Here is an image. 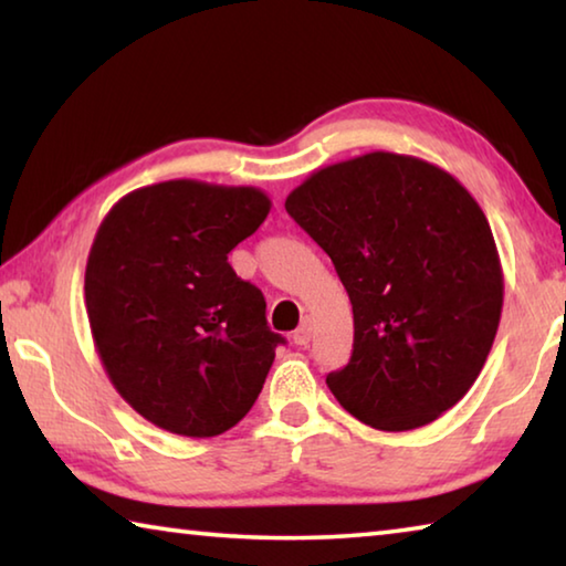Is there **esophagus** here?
<instances>
[{
    "mask_svg": "<svg viewBox=\"0 0 566 566\" xmlns=\"http://www.w3.org/2000/svg\"><path fill=\"white\" fill-rule=\"evenodd\" d=\"M292 339H294V344H300V347H306V344L312 342V322H310V319L302 322L300 329L294 332Z\"/></svg>",
    "mask_w": 566,
    "mask_h": 566,
    "instance_id": "34e87169",
    "label": "esophagus"
}]
</instances>
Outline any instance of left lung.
<instances>
[{"instance_id":"8db88e82","label":"left lung","mask_w":566,"mask_h":566,"mask_svg":"<svg viewBox=\"0 0 566 566\" xmlns=\"http://www.w3.org/2000/svg\"><path fill=\"white\" fill-rule=\"evenodd\" d=\"M284 207L352 302V357L327 375L339 405L385 432L454 407L484 367L504 300L474 197L424 159L371 151L314 171Z\"/></svg>"}]
</instances>
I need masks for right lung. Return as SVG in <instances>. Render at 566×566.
Returning a JSON list of instances; mask_svg holds the SVG:
<instances>
[{
  "mask_svg": "<svg viewBox=\"0 0 566 566\" xmlns=\"http://www.w3.org/2000/svg\"><path fill=\"white\" fill-rule=\"evenodd\" d=\"M254 187L171 179L109 209L94 237L84 302L114 389L181 437L232 429L260 397L282 334L227 254L270 214Z\"/></svg>",
  "mask_w": 566,
  "mask_h": 566,
  "instance_id": "right-lung-1",
  "label": "right lung"
}]
</instances>
